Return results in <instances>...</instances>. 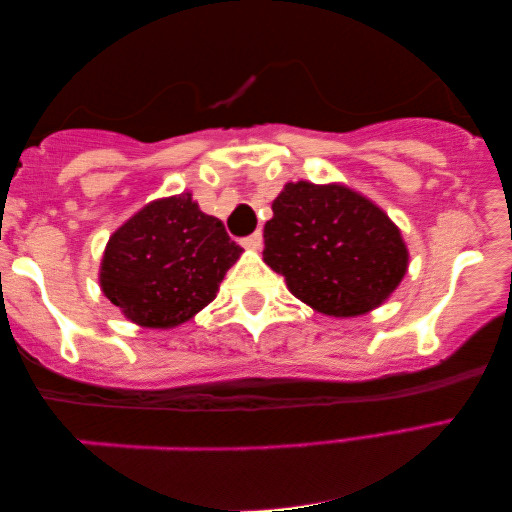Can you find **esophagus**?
<instances>
[{
	"label": "esophagus",
	"instance_id": "34e87169",
	"mask_svg": "<svg viewBox=\"0 0 512 512\" xmlns=\"http://www.w3.org/2000/svg\"><path fill=\"white\" fill-rule=\"evenodd\" d=\"M261 245H263V233L261 231L251 233V236L242 240V247H247V249H261Z\"/></svg>",
	"mask_w": 512,
	"mask_h": 512
}]
</instances>
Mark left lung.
<instances>
[{
    "instance_id": "left-lung-1",
    "label": "left lung",
    "mask_w": 512,
    "mask_h": 512,
    "mask_svg": "<svg viewBox=\"0 0 512 512\" xmlns=\"http://www.w3.org/2000/svg\"><path fill=\"white\" fill-rule=\"evenodd\" d=\"M263 229V261L313 311L358 317L408 272V247L388 213L342 183H286Z\"/></svg>"
}]
</instances>
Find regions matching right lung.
Listing matches in <instances>:
<instances>
[{"instance_id":"obj_1","label":"right lung","mask_w":512,"mask_h":512,"mask_svg":"<svg viewBox=\"0 0 512 512\" xmlns=\"http://www.w3.org/2000/svg\"><path fill=\"white\" fill-rule=\"evenodd\" d=\"M242 247L190 192L149 201L106 242L104 297L133 324L174 329L211 304Z\"/></svg>"}]
</instances>
